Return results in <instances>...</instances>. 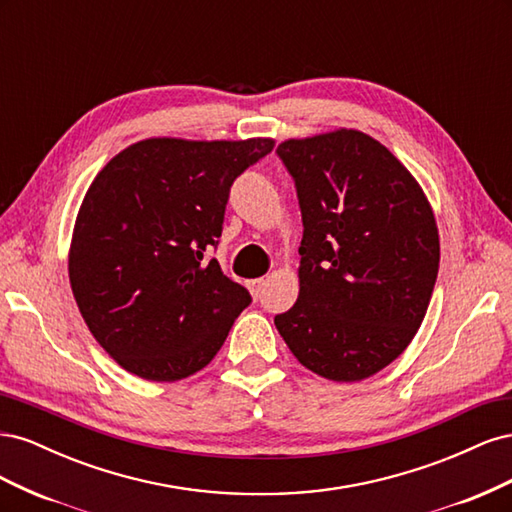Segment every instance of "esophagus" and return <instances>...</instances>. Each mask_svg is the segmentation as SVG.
<instances>
[{"mask_svg": "<svg viewBox=\"0 0 512 512\" xmlns=\"http://www.w3.org/2000/svg\"><path fill=\"white\" fill-rule=\"evenodd\" d=\"M265 286H267L265 277H260V280H252V282H250V290H252V294H254V299L260 297L262 290H265Z\"/></svg>", "mask_w": 512, "mask_h": 512, "instance_id": "esophagus-1", "label": "esophagus"}]
</instances>
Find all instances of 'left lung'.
<instances>
[{
  "mask_svg": "<svg viewBox=\"0 0 512 512\" xmlns=\"http://www.w3.org/2000/svg\"><path fill=\"white\" fill-rule=\"evenodd\" d=\"M303 220L299 299L275 316L290 352L335 382L374 376L408 348L440 265L421 185L359 130L277 147Z\"/></svg>",
  "mask_w": 512,
  "mask_h": 512,
  "instance_id": "8db88e82",
  "label": "left lung"
}]
</instances>
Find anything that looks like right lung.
<instances>
[{"label": "right lung", "mask_w": 512, "mask_h": 512, "mask_svg": "<svg viewBox=\"0 0 512 512\" xmlns=\"http://www.w3.org/2000/svg\"><path fill=\"white\" fill-rule=\"evenodd\" d=\"M271 138H147L108 162L83 198L68 273L96 342L138 378L203 369L250 292L207 258L230 185L271 153Z\"/></svg>", "instance_id": "right-lung-1"}]
</instances>
